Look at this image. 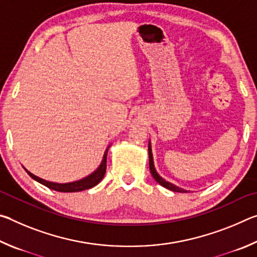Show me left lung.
I'll return each mask as SVG.
<instances>
[{"instance_id":"8db88e82","label":"left lung","mask_w":257,"mask_h":257,"mask_svg":"<svg viewBox=\"0 0 257 257\" xmlns=\"http://www.w3.org/2000/svg\"><path fill=\"white\" fill-rule=\"evenodd\" d=\"M149 159H150V170H151L152 176H153V178L156 180V182H159L161 186H163L164 188H167L169 190L178 191V193H187V190L179 188V187L171 184V182L164 180L163 178L160 177L159 173L156 172L155 167H154V162H153V154H152V149H151V142L149 143Z\"/></svg>"}]
</instances>
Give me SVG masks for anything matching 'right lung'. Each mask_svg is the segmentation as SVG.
<instances>
[{
  "label": "right lung",
  "instance_id": "right-lung-1",
  "mask_svg": "<svg viewBox=\"0 0 257 257\" xmlns=\"http://www.w3.org/2000/svg\"><path fill=\"white\" fill-rule=\"evenodd\" d=\"M108 147H110V146H107L106 151L104 152L102 162H101V164H99V167L96 169V170H95L93 173H90L89 176L85 177L84 179H80V180H77V181H73V182H67V184H58V182L46 181L44 179H42V178H40V177L33 175L32 172L27 171V170H26V169H25V170L27 171L28 175L32 177L34 180L38 181V182H40V184L46 186L47 188H50V189H53V190H56V191H61V193H75V191L86 190V189L93 188V187L96 186L98 182H101L104 175H105V171H106V156H107Z\"/></svg>",
  "mask_w": 257,
  "mask_h": 257
}]
</instances>
